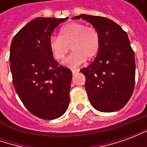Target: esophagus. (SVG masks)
<instances>
[{
	"label": "esophagus",
	"mask_w": 147,
	"mask_h": 147,
	"mask_svg": "<svg viewBox=\"0 0 147 147\" xmlns=\"http://www.w3.org/2000/svg\"><path fill=\"white\" fill-rule=\"evenodd\" d=\"M79 69H72V70H71V72H72V74H73V75H75V74L76 73H77V72H79Z\"/></svg>",
	"instance_id": "34e87169"
}]
</instances>
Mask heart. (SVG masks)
<instances>
[{"mask_svg": "<svg viewBox=\"0 0 147 147\" xmlns=\"http://www.w3.org/2000/svg\"><path fill=\"white\" fill-rule=\"evenodd\" d=\"M53 57L57 61H63L69 51L71 54L64 61L69 67H77L98 55L101 46L98 30L87 27L83 23L74 22L61 27L59 37H51L49 42Z\"/></svg>", "mask_w": 147, "mask_h": 147, "instance_id": "b5f03b06", "label": "heart"}]
</instances>
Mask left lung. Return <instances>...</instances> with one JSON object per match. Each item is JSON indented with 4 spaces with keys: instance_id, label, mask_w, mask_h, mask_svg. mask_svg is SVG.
Returning <instances> with one entry per match:
<instances>
[{
    "instance_id": "8db88e82",
    "label": "left lung",
    "mask_w": 147,
    "mask_h": 147,
    "mask_svg": "<svg viewBox=\"0 0 147 147\" xmlns=\"http://www.w3.org/2000/svg\"><path fill=\"white\" fill-rule=\"evenodd\" d=\"M98 30L101 46L97 57L80 71L86 77L89 101L97 110L105 113L122 109L129 101L135 88V53L127 34L108 18L80 15Z\"/></svg>"
}]
</instances>
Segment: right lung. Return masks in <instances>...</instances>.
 Listing matches in <instances>:
<instances>
[{"label":"right lung","mask_w":147,"mask_h":147,"mask_svg":"<svg viewBox=\"0 0 147 147\" xmlns=\"http://www.w3.org/2000/svg\"><path fill=\"white\" fill-rule=\"evenodd\" d=\"M67 19L36 18L25 25L11 43L15 90L27 110L43 120L61 117L69 105L71 71L55 61L49 45L55 28Z\"/></svg>","instance_id":"right-lung-1"}]
</instances>
